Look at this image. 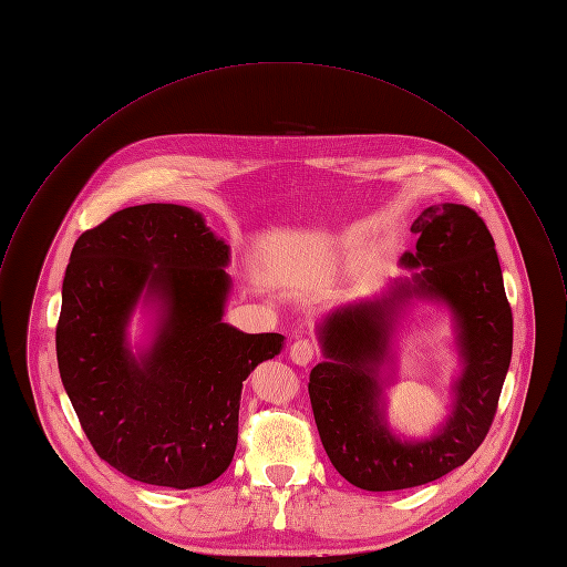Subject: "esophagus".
<instances>
[{
	"label": "esophagus",
	"mask_w": 567,
	"mask_h": 567,
	"mask_svg": "<svg viewBox=\"0 0 567 567\" xmlns=\"http://www.w3.org/2000/svg\"><path fill=\"white\" fill-rule=\"evenodd\" d=\"M315 359V346L310 341H295L290 346V361L299 368L310 365Z\"/></svg>",
	"instance_id": "obj_1"
}]
</instances>
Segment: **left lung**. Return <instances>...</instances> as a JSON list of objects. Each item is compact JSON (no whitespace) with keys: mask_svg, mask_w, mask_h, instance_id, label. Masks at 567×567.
Wrapping results in <instances>:
<instances>
[{"mask_svg":"<svg viewBox=\"0 0 567 567\" xmlns=\"http://www.w3.org/2000/svg\"><path fill=\"white\" fill-rule=\"evenodd\" d=\"M411 270L372 299L334 308L317 328L323 361L310 374V402L334 468L363 491H402L462 466L484 442L513 357V312L484 219L464 204H433L411 224ZM431 300L452 315L463 370L452 411L429 437L400 439L383 415L394 373L392 334L410 301Z\"/></svg>","mask_w":567,"mask_h":567,"instance_id":"obj_1","label":"left lung"}]
</instances>
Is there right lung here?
I'll list each match as a JSON object with an SVG mask.
<instances>
[{
	"instance_id": "obj_1",
	"label": "right lung",
	"mask_w": 567,
	"mask_h": 567,
	"mask_svg": "<svg viewBox=\"0 0 567 567\" xmlns=\"http://www.w3.org/2000/svg\"><path fill=\"white\" fill-rule=\"evenodd\" d=\"M228 261L230 246L181 204L123 208L72 248L59 374L99 457L136 482L185 491L217 480L235 455L244 380L284 350L281 334L224 323ZM138 305L155 321L134 351Z\"/></svg>"
}]
</instances>
